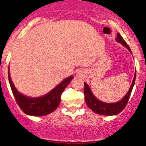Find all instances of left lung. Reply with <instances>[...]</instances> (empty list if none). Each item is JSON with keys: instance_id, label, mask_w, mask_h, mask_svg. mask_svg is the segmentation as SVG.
I'll use <instances>...</instances> for the list:
<instances>
[{"instance_id": "left-lung-1", "label": "left lung", "mask_w": 146, "mask_h": 146, "mask_svg": "<svg viewBox=\"0 0 146 146\" xmlns=\"http://www.w3.org/2000/svg\"><path fill=\"white\" fill-rule=\"evenodd\" d=\"M116 40L119 43H121L123 46L128 48L129 51L132 53L128 44L125 42L123 38L119 33L117 35ZM135 79H136V73H135V76H134L131 86H130L127 94L119 102H115V103H105V102L100 101L92 93L88 84L86 82H84V99L87 106H88V108H90V110H93L95 113L99 114V115H115L121 113L128 104V100L132 93L134 84H135Z\"/></svg>"}]
</instances>
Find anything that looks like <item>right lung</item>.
<instances>
[{
  "label": "right lung",
  "mask_w": 146,
  "mask_h": 146,
  "mask_svg": "<svg viewBox=\"0 0 146 146\" xmlns=\"http://www.w3.org/2000/svg\"><path fill=\"white\" fill-rule=\"evenodd\" d=\"M8 78L13 95L21 109L25 114L31 116H45L58 108L60 103L62 93L71 82L73 77L71 75L64 79L49 93L39 98H29L19 93L11 81L9 71H8Z\"/></svg>",
  "instance_id": "add662e5"
}]
</instances>
